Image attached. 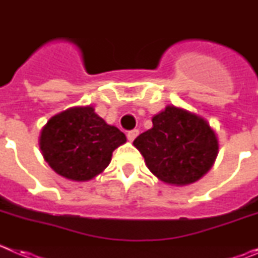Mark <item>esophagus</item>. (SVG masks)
Masks as SVG:
<instances>
[{
  "instance_id": "obj_1",
  "label": "esophagus",
  "mask_w": 258,
  "mask_h": 258,
  "mask_svg": "<svg viewBox=\"0 0 258 258\" xmlns=\"http://www.w3.org/2000/svg\"><path fill=\"white\" fill-rule=\"evenodd\" d=\"M138 134H140V131H138V129H133V131L127 132V134H126L127 140L131 141V142H133V141L136 140V137L138 136Z\"/></svg>"
}]
</instances>
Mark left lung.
I'll use <instances>...</instances> for the list:
<instances>
[{"mask_svg": "<svg viewBox=\"0 0 258 258\" xmlns=\"http://www.w3.org/2000/svg\"><path fill=\"white\" fill-rule=\"evenodd\" d=\"M133 145L157 178L177 186L202 178L218 154V140L208 121L174 106L155 115L151 129Z\"/></svg>", "mask_w": 258, "mask_h": 258, "instance_id": "1", "label": "left lung"}]
</instances>
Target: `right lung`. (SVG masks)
Returning a JSON list of instances; mask_svg holds the SVG:
<instances>
[{
    "mask_svg": "<svg viewBox=\"0 0 258 258\" xmlns=\"http://www.w3.org/2000/svg\"><path fill=\"white\" fill-rule=\"evenodd\" d=\"M125 142V134L107 124L92 106L72 107L42 127L40 150L54 172L84 182L103 172L112 152Z\"/></svg>",
    "mask_w": 258,
    "mask_h": 258,
    "instance_id": "obj_1",
    "label": "right lung"
}]
</instances>
